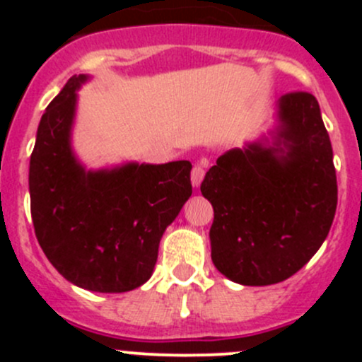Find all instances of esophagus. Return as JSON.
<instances>
[{"instance_id":"34e87169","label":"esophagus","mask_w":362,"mask_h":362,"mask_svg":"<svg viewBox=\"0 0 362 362\" xmlns=\"http://www.w3.org/2000/svg\"><path fill=\"white\" fill-rule=\"evenodd\" d=\"M204 178V168L202 166V164H194V168H192L191 171V182L194 187H199V184L203 182Z\"/></svg>"}]
</instances>
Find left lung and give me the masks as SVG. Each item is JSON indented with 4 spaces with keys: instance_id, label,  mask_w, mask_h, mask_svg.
I'll return each instance as SVG.
<instances>
[{
    "instance_id": "1",
    "label": "left lung",
    "mask_w": 362,
    "mask_h": 362,
    "mask_svg": "<svg viewBox=\"0 0 362 362\" xmlns=\"http://www.w3.org/2000/svg\"><path fill=\"white\" fill-rule=\"evenodd\" d=\"M279 117L275 147L226 152L202 182L214 206L211 261L242 286H272L299 272L337 211L333 147L315 96L284 94Z\"/></svg>"
}]
</instances>
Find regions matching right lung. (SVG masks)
<instances>
[{
	"label": "right lung",
	"mask_w": 362,
	"mask_h": 362,
	"mask_svg": "<svg viewBox=\"0 0 362 362\" xmlns=\"http://www.w3.org/2000/svg\"><path fill=\"white\" fill-rule=\"evenodd\" d=\"M71 76L40 120L29 163L35 235L54 268L94 293H126L151 279L160 236L192 194L191 163L86 171L69 147Z\"/></svg>",
	"instance_id": "add662e5"
}]
</instances>
